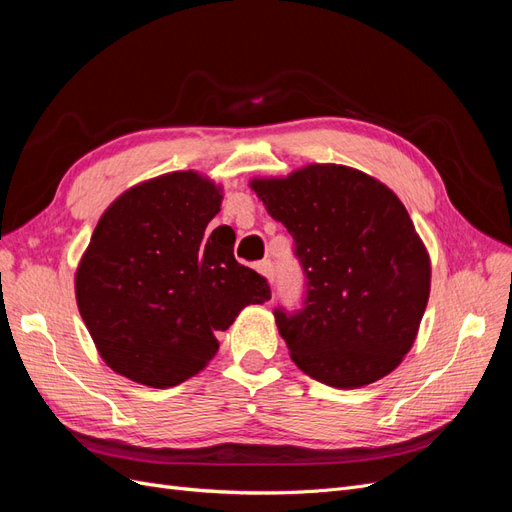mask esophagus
Listing matches in <instances>:
<instances>
[{
  "mask_svg": "<svg viewBox=\"0 0 512 512\" xmlns=\"http://www.w3.org/2000/svg\"><path fill=\"white\" fill-rule=\"evenodd\" d=\"M256 269H258L260 275H265L267 280L273 284V273H275V269H273V262H271V260H260L258 265H256Z\"/></svg>",
  "mask_w": 512,
  "mask_h": 512,
  "instance_id": "34e87169",
  "label": "esophagus"
}]
</instances>
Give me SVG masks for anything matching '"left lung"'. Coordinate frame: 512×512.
<instances>
[{"instance_id": "8db88e82", "label": "left lung", "mask_w": 512, "mask_h": 512, "mask_svg": "<svg viewBox=\"0 0 512 512\" xmlns=\"http://www.w3.org/2000/svg\"><path fill=\"white\" fill-rule=\"evenodd\" d=\"M273 220L294 239L305 275L297 312L273 309L301 371L359 389L401 363L429 299L431 267L401 200L361 170L309 164L286 179H254Z\"/></svg>"}]
</instances>
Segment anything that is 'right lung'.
Instances as JSON below:
<instances>
[{
	"label": "right lung",
	"mask_w": 512,
	"mask_h": 512,
	"mask_svg": "<svg viewBox=\"0 0 512 512\" xmlns=\"http://www.w3.org/2000/svg\"><path fill=\"white\" fill-rule=\"evenodd\" d=\"M222 194L194 170L134 185L104 211L76 269V303L104 363L153 389L196 376L245 305L265 303V277L205 237Z\"/></svg>",
	"instance_id": "right-lung-1"
}]
</instances>
